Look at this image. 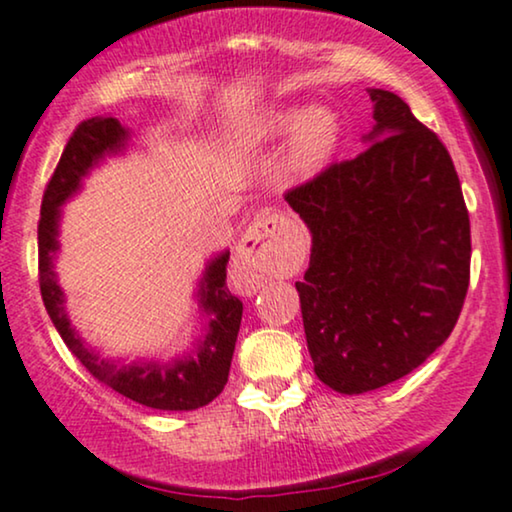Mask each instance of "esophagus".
Here are the masks:
<instances>
[{"label":"esophagus","mask_w":512,"mask_h":512,"mask_svg":"<svg viewBox=\"0 0 512 512\" xmlns=\"http://www.w3.org/2000/svg\"><path fill=\"white\" fill-rule=\"evenodd\" d=\"M278 226L281 222L276 215L262 212L236 245L234 276L245 293H255L262 283L271 281L283 269L276 245L271 243V236L276 234Z\"/></svg>","instance_id":"34e87169"}]
</instances>
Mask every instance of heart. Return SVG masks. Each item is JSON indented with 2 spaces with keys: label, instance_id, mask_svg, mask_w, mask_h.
Segmentation results:
<instances>
[{
  "label": "heart",
  "instance_id": "1",
  "mask_svg": "<svg viewBox=\"0 0 512 512\" xmlns=\"http://www.w3.org/2000/svg\"><path fill=\"white\" fill-rule=\"evenodd\" d=\"M286 170L293 179H312L319 174L340 144V120L333 108L271 106L252 120L248 139L252 144H267L288 134Z\"/></svg>",
  "mask_w": 512,
  "mask_h": 512
}]
</instances>
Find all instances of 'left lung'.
<instances>
[{
    "instance_id": "8db88e82",
    "label": "left lung",
    "mask_w": 512,
    "mask_h": 512,
    "mask_svg": "<svg viewBox=\"0 0 512 512\" xmlns=\"http://www.w3.org/2000/svg\"><path fill=\"white\" fill-rule=\"evenodd\" d=\"M368 94L366 151L286 193L312 234L295 283L307 347L340 394L423 364L454 331L470 283V219L449 151L397 94Z\"/></svg>"
}]
</instances>
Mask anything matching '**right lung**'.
Listing matches in <instances>:
<instances>
[{
	"mask_svg": "<svg viewBox=\"0 0 512 512\" xmlns=\"http://www.w3.org/2000/svg\"><path fill=\"white\" fill-rule=\"evenodd\" d=\"M129 144V129L118 118L99 115L84 120L70 137L66 151L58 160L56 172L47 184L42 198V217L37 226L40 241V290L44 307L58 335L80 364L103 385L120 392L122 397L160 411H193L210 404L229 380L231 357L241 328L243 302L226 288V262L229 252H219L205 264L198 281L196 300L200 314L205 316V331L193 347L181 357L172 359H139L132 364L106 359L75 331L66 312L63 295L54 271V262L61 243L63 205L82 189V181L108 155H118Z\"/></svg>",
	"mask_w": 512,
	"mask_h": 512,
	"instance_id": "right-lung-1",
	"label": "right lung"
}]
</instances>
